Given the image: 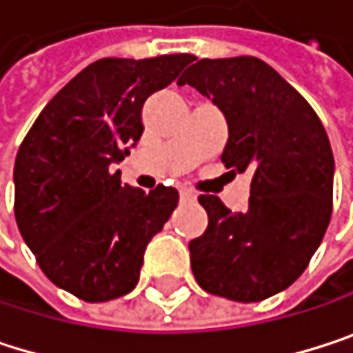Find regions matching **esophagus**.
Returning a JSON list of instances; mask_svg holds the SVG:
<instances>
[{
    "mask_svg": "<svg viewBox=\"0 0 353 353\" xmlns=\"http://www.w3.org/2000/svg\"><path fill=\"white\" fill-rule=\"evenodd\" d=\"M180 199H182L184 203H194V201H196V194H194L192 190H180Z\"/></svg>",
    "mask_w": 353,
    "mask_h": 353,
    "instance_id": "obj_1",
    "label": "esophagus"
}]
</instances>
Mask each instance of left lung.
<instances>
[{
  "label": "left lung",
  "instance_id": "1",
  "mask_svg": "<svg viewBox=\"0 0 353 353\" xmlns=\"http://www.w3.org/2000/svg\"><path fill=\"white\" fill-rule=\"evenodd\" d=\"M213 99L228 119L221 161L252 175L248 209L232 213L201 194L209 215L190 242L199 285L236 302H261L308 267L331 221L333 150L308 101L259 57L199 59L178 80Z\"/></svg>",
  "mask_w": 353,
  "mask_h": 353
}]
</instances>
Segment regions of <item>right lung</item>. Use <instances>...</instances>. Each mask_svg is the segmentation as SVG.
Returning <instances> with one entry per match:
<instances>
[{"mask_svg": "<svg viewBox=\"0 0 353 353\" xmlns=\"http://www.w3.org/2000/svg\"><path fill=\"white\" fill-rule=\"evenodd\" d=\"M192 59L175 53L92 61L45 105L18 148V230L41 271L84 302L136 288L146 244L178 207L175 188L121 186L111 169L142 136L144 101Z\"/></svg>", "mask_w": 353, "mask_h": 353, "instance_id": "1", "label": "right lung"}]
</instances>
